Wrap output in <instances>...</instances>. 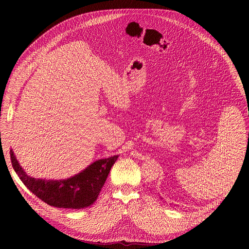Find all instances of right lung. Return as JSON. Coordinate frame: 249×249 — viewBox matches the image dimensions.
<instances>
[{"instance_id":"1","label":"right lung","mask_w":249,"mask_h":249,"mask_svg":"<svg viewBox=\"0 0 249 249\" xmlns=\"http://www.w3.org/2000/svg\"><path fill=\"white\" fill-rule=\"evenodd\" d=\"M9 154L14 170L29 190L47 204L63 209H83L93 204L108 178L111 167L119 157L115 155L96 160L71 178L46 181L26 176L12 150Z\"/></svg>"}]
</instances>
